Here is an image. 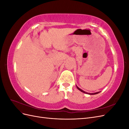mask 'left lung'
<instances>
[{
	"label": "left lung",
	"instance_id": "8db88e82",
	"mask_svg": "<svg viewBox=\"0 0 129 129\" xmlns=\"http://www.w3.org/2000/svg\"><path fill=\"white\" fill-rule=\"evenodd\" d=\"M76 87H77V88L79 90H80L81 92H84V93H87V94H89V95H95V94H97V93H99L100 92H95V93H88V92H85V91H84L83 90H82V89H81L80 88H79V87H78L77 86H76Z\"/></svg>",
	"mask_w": 129,
	"mask_h": 129
}]
</instances>
